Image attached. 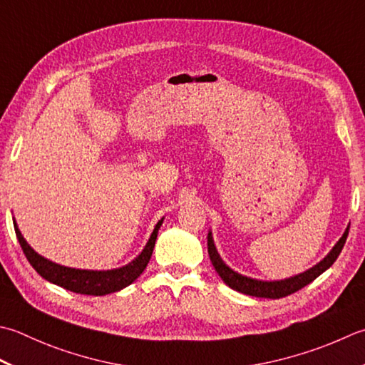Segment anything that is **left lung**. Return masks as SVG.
<instances>
[{"label":"left lung","mask_w":365,"mask_h":365,"mask_svg":"<svg viewBox=\"0 0 365 365\" xmlns=\"http://www.w3.org/2000/svg\"><path fill=\"white\" fill-rule=\"evenodd\" d=\"M348 231H349V226L346 227L344 235H341V239L331 250V253L327 255L323 261L318 262L315 267H312L310 270H307V272H304V274H299L296 277H291V278H288V280H282V282L253 280V278H248V277L234 272L232 269L227 267L226 264L221 261L220 255L217 253V248H215V245H213L210 232H209V235H207V247H209V256H210L213 267H215L218 275L221 277V280H223L227 287L235 289V291H239V292H244V294H248V296L266 297V299H280V297H287L299 289H302L304 287H307V284L315 280L317 277L323 274L324 270L329 269L335 262V259L339 258L341 248H344V245H345L346 237H348Z\"/></svg>","instance_id":"left-lung-1"}]
</instances>
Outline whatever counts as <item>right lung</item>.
Wrapping results in <instances>:
<instances>
[{
	"label": "right lung",
	"mask_w": 365,
	"mask_h": 365,
	"mask_svg": "<svg viewBox=\"0 0 365 365\" xmlns=\"http://www.w3.org/2000/svg\"><path fill=\"white\" fill-rule=\"evenodd\" d=\"M163 223V218L158 221V225L155 226V230L150 235L147 245L138 258L133 262L128 264L125 267L113 269V270H81V269H71L55 264L46 258H42L34 250L26 244L24 235L20 234L17 225L14 223V230H16V235L19 239V244L24 250L28 262L31 264L33 269L38 272L42 278H46L50 283L58 284V287L77 292V294H88V296H104L110 294L123 289L128 284H131L135 278H138L147 264L152 258L156 235H158V230Z\"/></svg>",
	"instance_id": "add662e5"
}]
</instances>
